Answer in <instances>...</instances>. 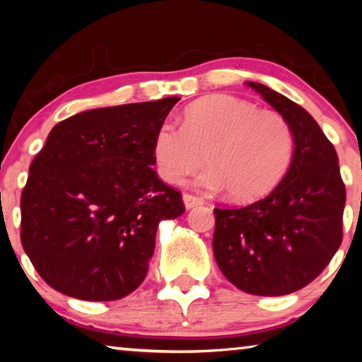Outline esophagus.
Listing matches in <instances>:
<instances>
[{
	"mask_svg": "<svg viewBox=\"0 0 362 362\" xmlns=\"http://www.w3.org/2000/svg\"><path fill=\"white\" fill-rule=\"evenodd\" d=\"M182 198H183V204H185L187 209H193V207L201 206L204 203L203 198H199V196H194V194H189V193H185Z\"/></svg>",
	"mask_w": 362,
	"mask_h": 362,
	"instance_id": "34e87169",
	"label": "esophagus"
}]
</instances>
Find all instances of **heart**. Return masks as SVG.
Wrapping results in <instances>:
<instances>
[{
	"mask_svg": "<svg viewBox=\"0 0 362 362\" xmlns=\"http://www.w3.org/2000/svg\"><path fill=\"white\" fill-rule=\"evenodd\" d=\"M153 159L163 180L177 183L203 166L196 185L228 189L235 201H255L278 185L291 166L292 129L273 110L216 94L194 100L182 127L163 122L153 137Z\"/></svg>",
	"mask_w": 362,
	"mask_h": 362,
	"instance_id": "1",
	"label": "heart"
}]
</instances>
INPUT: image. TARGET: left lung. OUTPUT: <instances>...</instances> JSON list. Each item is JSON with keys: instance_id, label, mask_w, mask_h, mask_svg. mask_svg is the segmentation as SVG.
<instances>
[{"instance_id": "1", "label": "left lung", "mask_w": 362, "mask_h": 362, "mask_svg": "<svg viewBox=\"0 0 362 362\" xmlns=\"http://www.w3.org/2000/svg\"><path fill=\"white\" fill-rule=\"evenodd\" d=\"M283 118L293 155L272 193L244 207H216L212 249L223 276L252 296H287L310 284L341 244L345 185L334 145L305 108L247 81Z\"/></svg>"}]
</instances>
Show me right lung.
<instances>
[{
    "label": "right lung",
    "instance_id": "add662e5",
    "mask_svg": "<svg viewBox=\"0 0 362 362\" xmlns=\"http://www.w3.org/2000/svg\"><path fill=\"white\" fill-rule=\"evenodd\" d=\"M179 100L88 110L49 132L22 192L21 240L52 289L110 302L142 284L159 222L185 211L151 168L153 137Z\"/></svg>",
    "mask_w": 362,
    "mask_h": 362
}]
</instances>
